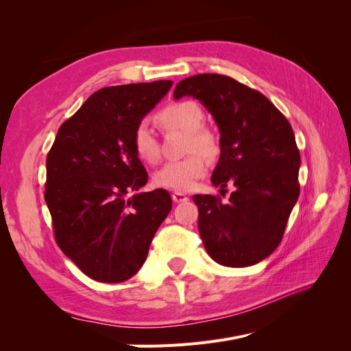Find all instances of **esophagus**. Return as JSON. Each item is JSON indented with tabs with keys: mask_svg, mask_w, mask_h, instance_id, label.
Returning a JSON list of instances; mask_svg holds the SVG:
<instances>
[{
	"mask_svg": "<svg viewBox=\"0 0 351 351\" xmlns=\"http://www.w3.org/2000/svg\"><path fill=\"white\" fill-rule=\"evenodd\" d=\"M171 197H173V202H176V204H182V202L189 200V196L186 193H182V192H174L171 195Z\"/></svg>",
	"mask_w": 351,
	"mask_h": 351,
	"instance_id": "1",
	"label": "esophagus"
}]
</instances>
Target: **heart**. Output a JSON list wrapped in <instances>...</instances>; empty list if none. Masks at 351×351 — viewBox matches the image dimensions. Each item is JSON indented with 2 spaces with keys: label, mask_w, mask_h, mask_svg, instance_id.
I'll list each match as a JSON object with an SVG mask.
<instances>
[{
  "label": "heart",
  "mask_w": 351,
  "mask_h": 351,
  "mask_svg": "<svg viewBox=\"0 0 351 351\" xmlns=\"http://www.w3.org/2000/svg\"><path fill=\"white\" fill-rule=\"evenodd\" d=\"M156 121L165 130H180L187 134L186 152H199L205 156L217 152V141L214 134L204 127L205 114L195 101H178L169 104L156 115ZM132 146L136 156L143 162L155 164L159 158V145L156 136L147 121H141L132 134ZM206 162L199 154L189 155L180 161L164 164L154 174V184L184 192L192 189L197 180L205 174Z\"/></svg>",
  "instance_id": "heart-1"
}]
</instances>
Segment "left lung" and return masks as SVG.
Wrapping results in <instances>:
<instances>
[{
	"label": "left lung",
	"instance_id": "obj_1",
	"mask_svg": "<svg viewBox=\"0 0 351 351\" xmlns=\"http://www.w3.org/2000/svg\"><path fill=\"white\" fill-rule=\"evenodd\" d=\"M192 97L219 129V161L210 182L236 190L221 197L195 195L199 234L217 263L243 268L278 247L299 199L300 152L290 123L258 90L222 74H196L180 82L174 98Z\"/></svg>",
	"mask_w": 351,
	"mask_h": 351
}]
</instances>
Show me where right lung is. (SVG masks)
I'll return each instance as SVG.
<instances>
[{
	"label": "right lung",
	"instance_id": "right-lung-1",
	"mask_svg": "<svg viewBox=\"0 0 351 351\" xmlns=\"http://www.w3.org/2000/svg\"><path fill=\"white\" fill-rule=\"evenodd\" d=\"M171 86L156 80L95 92L61 124L47 156L45 202L57 244L95 281L132 278L173 208L164 189L129 197L147 182L133 130Z\"/></svg>",
	"mask_w": 351,
	"mask_h": 351
}]
</instances>
